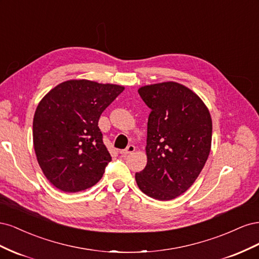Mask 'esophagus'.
<instances>
[{
  "label": "esophagus",
  "instance_id": "1",
  "mask_svg": "<svg viewBox=\"0 0 259 259\" xmlns=\"http://www.w3.org/2000/svg\"><path fill=\"white\" fill-rule=\"evenodd\" d=\"M135 146L134 145H130L126 147V149H124V150H120V153L122 155H127L128 153H133L135 151Z\"/></svg>",
  "mask_w": 259,
  "mask_h": 259
}]
</instances>
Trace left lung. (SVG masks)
<instances>
[{"instance_id": "8db88e82", "label": "left lung", "mask_w": 259, "mask_h": 259, "mask_svg": "<svg viewBox=\"0 0 259 259\" xmlns=\"http://www.w3.org/2000/svg\"><path fill=\"white\" fill-rule=\"evenodd\" d=\"M151 109L147 128V165L136 173L148 197L168 201L186 192L200 175L211 145V117L202 99L185 85L162 82L142 86Z\"/></svg>"}]
</instances>
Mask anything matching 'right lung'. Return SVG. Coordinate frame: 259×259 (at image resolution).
<instances>
[{"label": "right lung", "instance_id": "right-lung-1", "mask_svg": "<svg viewBox=\"0 0 259 259\" xmlns=\"http://www.w3.org/2000/svg\"><path fill=\"white\" fill-rule=\"evenodd\" d=\"M124 86L69 80L38 103L33 117V146L43 174L64 192L96 185L111 161L98 127L101 113Z\"/></svg>", "mask_w": 259, "mask_h": 259}]
</instances>
